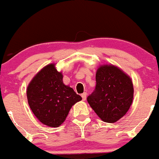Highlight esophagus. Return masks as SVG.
Listing matches in <instances>:
<instances>
[{
  "label": "esophagus",
  "instance_id": "esophagus-1",
  "mask_svg": "<svg viewBox=\"0 0 159 159\" xmlns=\"http://www.w3.org/2000/svg\"><path fill=\"white\" fill-rule=\"evenodd\" d=\"M86 95H87V93H83V94L81 95V96H82V98H83V101H85L86 99Z\"/></svg>",
  "mask_w": 159,
  "mask_h": 159
}]
</instances>
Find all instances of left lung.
I'll use <instances>...</instances> for the list:
<instances>
[{"mask_svg": "<svg viewBox=\"0 0 159 159\" xmlns=\"http://www.w3.org/2000/svg\"><path fill=\"white\" fill-rule=\"evenodd\" d=\"M96 89L87 97L88 102L103 122L114 123L126 114L132 105V80L120 68L103 64L96 70Z\"/></svg>", "mask_w": 159, "mask_h": 159, "instance_id": "obj_1", "label": "left lung"}]
</instances>
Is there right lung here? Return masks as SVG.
<instances>
[{
	"mask_svg": "<svg viewBox=\"0 0 159 159\" xmlns=\"http://www.w3.org/2000/svg\"><path fill=\"white\" fill-rule=\"evenodd\" d=\"M27 102L41 123L59 127L66 120L72 106L82 97L63 82V73L55 63L42 68L31 80L27 89Z\"/></svg>",
	"mask_w": 159,
	"mask_h": 159,
	"instance_id": "right-lung-1",
	"label": "right lung"
}]
</instances>
